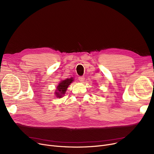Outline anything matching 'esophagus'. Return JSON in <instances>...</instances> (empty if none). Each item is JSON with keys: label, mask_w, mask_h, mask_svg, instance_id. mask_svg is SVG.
Returning a JSON list of instances; mask_svg holds the SVG:
<instances>
[{"label": "esophagus", "mask_w": 154, "mask_h": 154, "mask_svg": "<svg viewBox=\"0 0 154 154\" xmlns=\"http://www.w3.org/2000/svg\"><path fill=\"white\" fill-rule=\"evenodd\" d=\"M84 79H85V78H84V77H83V76L79 77V80L80 82H83L84 80Z\"/></svg>", "instance_id": "obj_1"}]
</instances>
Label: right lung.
<instances>
[{
  "instance_id": "1",
  "label": "right lung",
  "mask_w": 154,
  "mask_h": 154,
  "mask_svg": "<svg viewBox=\"0 0 154 154\" xmlns=\"http://www.w3.org/2000/svg\"><path fill=\"white\" fill-rule=\"evenodd\" d=\"M73 80H73V78L67 79L66 80H62L61 82L59 83V85L57 87V92H55L56 96L57 97L60 98L63 94H65L66 91L67 89V87L72 82Z\"/></svg>"
}]
</instances>
